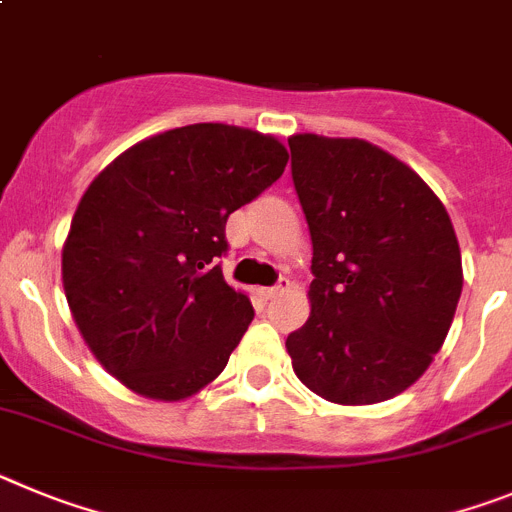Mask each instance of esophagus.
<instances>
[{"mask_svg": "<svg viewBox=\"0 0 512 512\" xmlns=\"http://www.w3.org/2000/svg\"><path fill=\"white\" fill-rule=\"evenodd\" d=\"M288 286H291V281H288V278H281V281L275 283V286H270V288H262V293H265V296H268V299H273V296H278V293H283V291H286Z\"/></svg>", "mask_w": 512, "mask_h": 512, "instance_id": "obj_1", "label": "esophagus"}]
</instances>
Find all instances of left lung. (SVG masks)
I'll return each instance as SVG.
<instances>
[{"label":"left lung","mask_w":512,"mask_h":512,"mask_svg":"<svg viewBox=\"0 0 512 512\" xmlns=\"http://www.w3.org/2000/svg\"><path fill=\"white\" fill-rule=\"evenodd\" d=\"M293 188L311 234V314L286 340L327 402L397 397L451 330L464 273L448 211L415 170L363 139L296 133Z\"/></svg>","instance_id":"left-lung-1"}]
</instances>
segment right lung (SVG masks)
<instances>
[{
    "mask_svg": "<svg viewBox=\"0 0 512 512\" xmlns=\"http://www.w3.org/2000/svg\"><path fill=\"white\" fill-rule=\"evenodd\" d=\"M286 162L273 136L195 123L133 144L92 180L61 278L84 342L121 384L180 402L224 371L255 317L221 273L226 219Z\"/></svg>",
    "mask_w": 512,
    "mask_h": 512,
    "instance_id": "add662e5",
    "label": "right lung"
}]
</instances>
